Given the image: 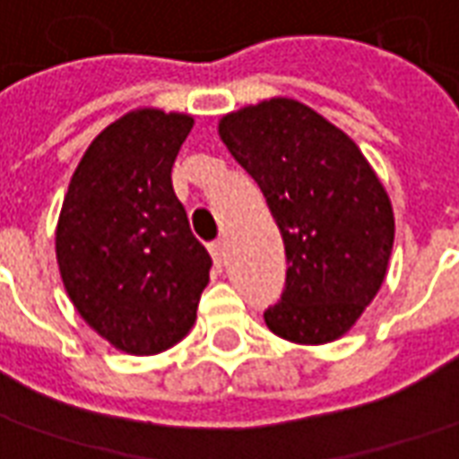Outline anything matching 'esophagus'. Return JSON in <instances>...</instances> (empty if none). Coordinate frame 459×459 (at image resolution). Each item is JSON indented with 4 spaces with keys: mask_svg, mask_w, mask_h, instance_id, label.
I'll return each mask as SVG.
<instances>
[{
    "mask_svg": "<svg viewBox=\"0 0 459 459\" xmlns=\"http://www.w3.org/2000/svg\"><path fill=\"white\" fill-rule=\"evenodd\" d=\"M210 254H212V259L217 264H222L227 259V242L225 239H220V242L210 244Z\"/></svg>",
    "mask_w": 459,
    "mask_h": 459,
    "instance_id": "obj_1",
    "label": "esophagus"
}]
</instances>
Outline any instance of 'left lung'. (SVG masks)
Instances as JSON below:
<instances>
[{"label": "left lung", "mask_w": 459, "mask_h": 459, "mask_svg": "<svg viewBox=\"0 0 459 459\" xmlns=\"http://www.w3.org/2000/svg\"><path fill=\"white\" fill-rule=\"evenodd\" d=\"M217 132L283 237L286 289L266 325L296 344L335 342L389 271L396 225L379 176L342 129L290 97L230 112Z\"/></svg>", "instance_id": "left-lung-1"}]
</instances>
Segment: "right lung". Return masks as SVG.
I'll list each match as a JSON object with an SVG mask.
<instances>
[{
  "mask_svg": "<svg viewBox=\"0 0 459 459\" xmlns=\"http://www.w3.org/2000/svg\"><path fill=\"white\" fill-rule=\"evenodd\" d=\"M195 119L132 109L97 134L70 178L56 259L73 306L126 354H159L195 325L212 259L190 232L170 169Z\"/></svg>",
  "mask_w": 459,
  "mask_h": 459,
  "instance_id": "obj_1",
  "label": "right lung"
}]
</instances>
